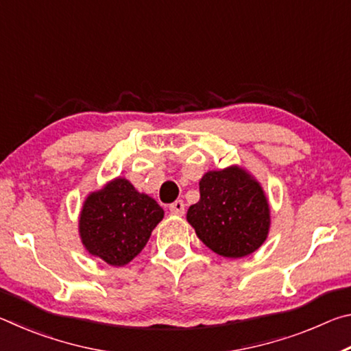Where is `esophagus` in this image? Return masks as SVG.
Listing matches in <instances>:
<instances>
[{"instance_id":"esophagus-1","label":"esophagus","mask_w":351,"mask_h":351,"mask_svg":"<svg viewBox=\"0 0 351 351\" xmlns=\"http://www.w3.org/2000/svg\"><path fill=\"white\" fill-rule=\"evenodd\" d=\"M169 209L173 215H184V212H186V204H184L182 199H176L173 204H170Z\"/></svg>"}]
</instances>
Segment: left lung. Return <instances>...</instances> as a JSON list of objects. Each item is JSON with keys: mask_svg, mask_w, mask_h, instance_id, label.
<instances>
[{"mask_svg": "<svg viewBox=\"0 0 351 351\" xmlns=\"http://www.w3.org/2000/svg\"><path fill=\"white\" fill-rule=\"evenodd\" d=\"M187 221L213 252L241 258L263 245L269 232V204L260 182L245 169L212 170L199 181V201Z\"/></svg>", "mask_w": 351, "mask_h": 351, "instance_id": "obj_1", "label": "left lung"}]
</instances>
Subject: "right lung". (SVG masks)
<instances>
[{
	"instance_id": "add662e5",
	"label": "right lung",
	"mask_w": 351,
	"mask_h": 351,
	"mask_svg": "<svg viewBox=\"0 0 351 351\" xmlns=\"http://www.w3.org/2000/svg\"><path fill=\"white\" fill-rule=\"evenodd\" d=\"M162 218L164 210L156 201L139 193L125 178H116L88 195L79 232L91 255L111 266H123L144 249Z\"/></svg>"
}]
</instances>
